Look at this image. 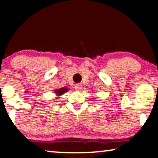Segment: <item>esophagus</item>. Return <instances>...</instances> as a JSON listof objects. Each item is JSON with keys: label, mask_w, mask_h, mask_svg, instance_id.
I'll use <instances>...</instances> for the list:
<instances>
[{"label": "esophagus", "mask_w": 158, "mask_h": 158, "mask_svg": "<svg viewBox=\"0 0 158 158\" xmlns=\"http://www.w3.org/2000/svg\"><path fill=\"white\" fill-rule=\"evenodd\" d=\"M75 89H76V90H77V91H80L82 89V85L81 84H76V85H75Z\"/></svg>", "instance_id": "34e87169"}]
</instances>
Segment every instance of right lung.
Segmentation results:
<instances>
[{
    "label": "right lung",
    "instance_id": "1",
    "mask_svg": "<svg viewBox=\"0 0 158 158\" xmlns=\"http://www.w3.org/2000/svg\"><path fill=\"white\" fill-rule=\"evenodd\" d=\"M68 90H69L68 89V87H62V88L60 89H56L55 90V94L57 96V97H59V96H61V95L64 94V93H66L68 92Z\"/></svg>",
    "mask_w": 158,
    "mask_h": 158
}]
</instances>
